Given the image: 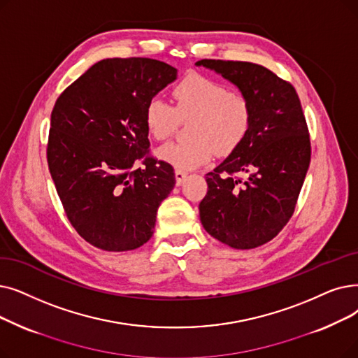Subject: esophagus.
<instances>
[{
    "label": "esophagus",
    "instance_id": "34e87169",
    "mask_svg": "<svg viewBox=\"0 0 358 358\" xmlns=\"http://www.w3.org/2000/svg\"><path fill=\"white\" fill-rule=\"evenodd\" d=\"M187 177V171L184 169H176V181L177 184H182V181Z\"/></svg>",
    "mask_w": 358,
    "mask_h": 358
}]
</instances>
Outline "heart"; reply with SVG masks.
Returning a JSON list of instances; mask_svg holds the SVG:
<instances>
[{
  "label": "heart",
  "instance_id": "b5f03b06",
  "mask_svg": "<svg viewBox=\"0 0 358 358\" xmlns=\"http://www.w3.org/2000/svg\"><path fill=\"white\" fill-rule=\"evenodd\" d=\"M174 105L153 96L145 106V126L155 141H165L181 120H190L187 141L169 142L158 157L177 168L192 169L209 162L217 152H236L250 133L252 102L243 93L199 73H189L173 89Z\"/></svg>",
  "mask_w": 358,
  "mask_h": 358
}]
</instances>
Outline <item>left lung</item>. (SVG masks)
Here are the masks:
<instances>
[{
    "label": "left lung",
    "instance_id": "obj_1",
    "mask_svg": "<svg viewBox=\"0 0 358 358\" xmlns=\"http://www.w3.org/2000/svg\"><path fill=\"white\" fill-rule=\"evenodd\" d=\"M238 86L253 106L245 142L206 174L200 221L232 248H255L288 224L310 165L312 146L294 86L269 69L245 61L200 59Z\"/></svg>",
    "mask_w": 358,
    "mask_h": 358
}]
</instances>
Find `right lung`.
I'll return each mask as SVG.
<instances>
[{"label":"right lung","mask_w":358,"mask_h":358,"mask_svg":"<svg viewBox=\"0 0 358 358\" xmlns=\"http://www.w3.org/2000/svg\"><path fill=\"white\" fill-rule=\"evenodd\" d=\"M177 69L159 59L106 58L58 96L46 161L73 228L106 252L134 250L174 189L171 164L150 155L145 106Z\"/></svg>","instance_id":"add662e5"}]
</instances>
